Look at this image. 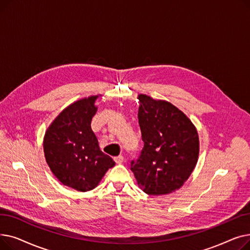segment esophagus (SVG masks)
Here are the masks:
<instances>
[{
  "label": "esophagus",
  "mask_w": 250,
  "mask_h": 250,
  "mask_svg": "<svg viewBox=\"0 0 250 250\" xmlns=\"http://www.w3.org/2000/svg\"><path fill=\"white\" fill-rule=\"evenodd\" d=\"M124 160H125V158H124L123 155L114 157V161H115L117 164H122V163L124 162Z\"/></svg>",
  "instance_id": "obj_1"
}]
</instances>
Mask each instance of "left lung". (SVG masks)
Returning a JSON list of instances; mask_svg holds the SVG:
<instances>
[{
  "label": "left lung",
  "mask_w": 250,
  "mask_h": 250,
  "mask_svg": "<svg viewBox=\"0 0 250 250\" xmlns=\"http://www.w3.org/2000/svg\"><path fill=\"white\" fill-rule=\"evenodd\" d=\"M139 125L144 147L130 161L139 187L151 195L173 192L190 176L199 158L198 132L171 103L139 95Z\"/></svg>",
  "instance_id": "left-lung-1"
}]
</instances>
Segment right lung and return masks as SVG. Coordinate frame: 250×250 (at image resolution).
I'll use <instances>...</instances> for the list:
<instances>
[{"label": "right lung", "mask_w": 250, "mask_h": 250, "mask_svg": "<svg viewBox=\"0 0 250 250\" xmlns=\"http://www.w3.org/2000/svg\"><path fill=\"white\" fill-rule=\"evenodd\" d=\"M98 96L78 100L64 108L47 128L43 149L51 172L62 183L78 191L93 189L115 165L104 154L91 128Z\"/></svg>", "instance_id": "right-lung-1"}]
</instances>
